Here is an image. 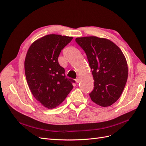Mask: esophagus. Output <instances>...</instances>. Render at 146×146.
Wrapping results in <instances>:
<instances>
[{
  "mask_svg": "<svg viewBox=\"0 0 146 146\" xmlns=\"http://www.w3.org/2000/svg\"><path fill=\"white\" fill-rule=\"evenodd\" d=\"M80 78H79V77H78L76 79V82L77 83H78L79 82H80Z\"/></svg>",
  "mask_w": 146,
  "mask_h": 146,
  "instance_id": "obj_1",
  "label": "esophagus"
}]
</instances>
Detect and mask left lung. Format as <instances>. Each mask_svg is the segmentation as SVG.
I'll return each mask as SVG.
<instances>
[{
  "instance_id": "obj_1",
  "label": "left lung",
  "mask_w": 146,
  "mask_h": 146,
  "mask_svg": "<svg viewBox=\"0 0 146 146\" xmlns=\"http://www.w3.org/2000/svg\"><path fill=\"white\" fill-rule=\"evenodd\" d=\"M76 41L85 52L94 80L90 94L100 107L113 105L120 98L128 78V65L121 48L108 39L79 37Z\"/></svg>"
}]
</instances>
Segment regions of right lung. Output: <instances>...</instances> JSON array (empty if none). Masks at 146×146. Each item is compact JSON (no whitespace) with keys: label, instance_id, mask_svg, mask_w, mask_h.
Returning <instances> with one entry per match:
<instances>
[{"label":"right lung","instance_id":"add662e5","mask_svg":"<svg viewBox=\"0 0 146 146\" xmlns=\"http://www.w3.org/2000/svg\"><path fill=\"white\" fill-rule=\"evenodd\" d=\"M73 37L50 34L36 39L26 54L24 68L31 92L43 107H58L72 90V79L66 78L64 69L59 64L61 50Z\"/></svg>","mask_w":146,"mask_h":146}]
</instances>
